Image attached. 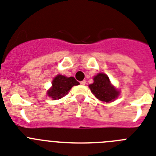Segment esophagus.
<instances>
[{
	"label": "esophagus",
	"instance_id": "obj_1",
	"mask_svg": "<svg viewBox=\"0 0 156 156\" xmlns=\"http://www.w3.org/2000/svg\"><path fill=\"white\" fill-rule=\"evenodd\" d=\"M86 81H82V82H80V84L82 85V86H84V85H86Z\"/></svg>",
	"mask_w": 156,
	"mask_h": 156
}]
</instances>
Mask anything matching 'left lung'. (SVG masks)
Returning a JSON list of instances; mask_svg holds the SVG:
<instances>
[{
    "label": "left lung",
    "mask_w": 156,
    "mask_h": 156,
    "mask_svg": "<svg viewBox=\"0 0 156 156\" xmlns=\"http://www.w3.org/2000/svg\"><path fill=\"white\" fill-rule=\"evenodd\" d=\"M94 82L90 84V89L98 99L105 102H111L119 95V92L110 84L106 74L100 73L94 78Z\"/></svg>",
    "instance_id": "8db88e82"
}]
</instances>
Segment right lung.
I'll use <instances>...</instances> for the list:
<instances>
[{"instance_id":"add662e5","label":"right lung","mask_w":156,"mask_h":156,"mask_svg":"<svg viewBox=\"0 0 156 156\" xmlns=\"http://www.w3.org/2000/svg\"><path fill=\"white\" fill-rule=\"evenodd\" d=\"M79 85V82L73 77H65L63 75H57L52 82V87L48 90V95L53 98L54 100L60 99L67 94L68 91L74 86Z\"/></svg>"}]
</instances>
